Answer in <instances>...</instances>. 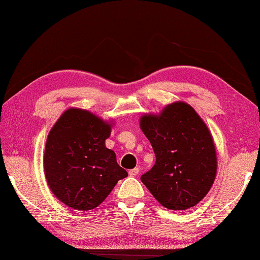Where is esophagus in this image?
I'll return each mask as SVG.
<instances>
[{
	"label": "esophagus",
	"mask_w": 260,
	"mask_h": 260,
	"mask_svg": "<svg viewBox=\"0 0 260 260\" xmlns=\"http://www.w3.org/2000/svg\"><path fill=\"white\" fill-rule=\"evenodd\" d=\"M139 172H140V169L136 167L134 169H131V171H129V175H130V176H137V175L139 174Z\"/></svg>",
	"instance_id": "1"
}]
</instances>
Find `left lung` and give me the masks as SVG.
Masks as SVG:
<instances>
[{"instance_id":"obj_1","label":"left lung","mask_w":260,"mask_h":260,"mask_svg":"<svg viewBox=\"0 0 260 260\" xmlns=\"http://www.w3.org/2000/svg\"><path fill=\"white\" fill-rule=\"evenodd\" d=\"M140 128L156 162L141 182L164 208L181 211L203 200L216 175L213 138L189 104L175 102L159 114H145Z\"/></svg>"}]
</instances>
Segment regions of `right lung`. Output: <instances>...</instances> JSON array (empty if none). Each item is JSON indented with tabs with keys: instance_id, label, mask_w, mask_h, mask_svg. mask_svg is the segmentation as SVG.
I'll use <instances>...</instances> for the list:
<instances>
[{
	"instance_id": "obj_1",
	"label": "right lung",
	"mask_w": 260,
	"mask_h": 260,
	"mask_svg": "<svg viewBox=\"0 0 260 260\" xmlns=\"http://www.w3.org/2000/svg\"><path fill=\"white\" fill-rule=\"evenodd\" d=\"M111 126L89 111L72 108L49 131L44 156L47 184L72 209H95L128 176L116 162L115 152L105 147Z\"/></svg>"
}]
</instances>
